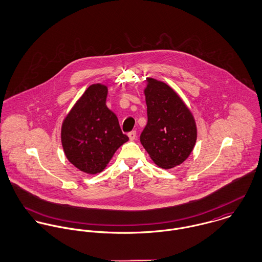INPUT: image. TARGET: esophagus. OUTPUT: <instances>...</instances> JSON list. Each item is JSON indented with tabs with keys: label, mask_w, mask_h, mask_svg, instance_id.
<instances>
[{
	"label": "esophagus",
	"mask_w": 262,
	"mask_h": 262,
	"mask_svg": "<svg viewBox=\"0 0 262 262\" xmlns=\"http://www.w3.org/2000/svg\"><path fill=\"white\" fill-rule=\"evenodd\" d=\"M128 137H129V139L131 140V141H133V140H135L136 139V131H131V132H129L128 133Z\"/></svg>",
	"instance_id": "34e87169"
}]
</instances>
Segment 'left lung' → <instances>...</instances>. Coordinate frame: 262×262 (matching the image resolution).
I'll list each match as a JSON object with an SVG mask.
<instances>
[{"instance_id":"obj_1","label":"left lung","mask_w":262,"mask_h":262,"mask_svg":"<svg viewBox=\"0 0 262 262\" xmlns=\"http://www.w3.org/2000/svg\"><path fill=\"white\" fill-rule=\"evenodd\" d=\"M144 95L148 120L140 135L141 144L161 168L182 164L196 141L192 114L169 85L152 77H147Z\"/></svg>"}]
</instances>
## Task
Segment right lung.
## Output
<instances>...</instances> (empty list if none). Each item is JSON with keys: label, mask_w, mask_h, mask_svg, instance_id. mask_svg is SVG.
I'll return each instance as SVG.
<instances>
[{"label": "right lung", "mask_w": 262, "mask_h": 262, "mask_svg": "<svg viewBox=\"0 0 262 262\" xmlns=\"http://www.w3.org/2000/svg\"><path fill=\"white\" fill-rule=\"evenodd\" d=\"M108 88L90 85L67 115L61 143L69 161L79 170L96 174L105 169L117 149L129 140L117 116L106 106Z\"/></svg>", "instance_id": "obj_1"}]
</instances>
